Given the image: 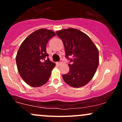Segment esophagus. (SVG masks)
Listing matches in <instances>:
<instances>
[{"instance_id": "34e87169", "label": "esophagus", "mask_w": 122, "mask_h": 122, "mask_svg": "<svg viewBox=\"0 0 122 122\" xmlns=\"http://www.w3.org/2000/svg\"><path fill=\"white\" fill-rule=\"evenodd\" d=\"M62 63V60H60L59 62H57V64H58V65H60V64H61Z\"/></svg>"}]
</instances>
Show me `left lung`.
Here are the masks:
<instances>
[{
  "label": "left lung",
  "instance_id": "1",
  "mask_svg": "<svg viewBox=\"0 0 122 122\" xmlns=\"http://www.w3.org/2000/svg\"><path fill=\"white\" fill-rule=\"evenodd\" d=\"M65 50L66 58L70 60L69 72L62 75L64 81L75 88L81 87L92 79L99 64V51L86 34L76 29L57 31ZM72 56L73 59L69 57Z\"/></svg>",
  "mask_w": 122,
  "mask_h": 122
}]
</instances>
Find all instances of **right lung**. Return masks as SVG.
I'll use <instances>...</instances> for the list:
<instances>
[{
	"label": "right lung",
	"instance_id": "add662e5",
	"mask_svg": "<svg viewBox=\"0 0 122 122\" xmlns=\"http://www.w3.org/2000/svg\"><path fill=\"white\" fill-rule=\"evenodd\" d=\"M55 36L53 31L40 29L29 35L19 47L16 56L18 72L31 86H41L49 79L56 64L48 58L46 47L49 40Z\"/></svg>",
	"mask_w": 122,
	"mask_h": 122
}]
</instances>
